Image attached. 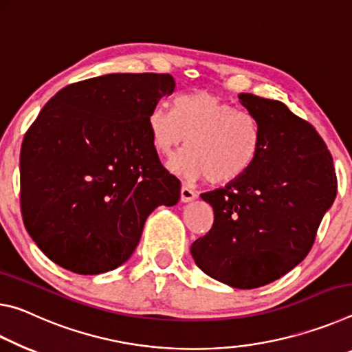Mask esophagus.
<instances>
[{"label": "esophagus", "mask_w": 352, "mask_h": 352, "mask_svg": "<svg viewBox=\"0 0 352 352\" xmlns=\"http://www.w3.org/2000/svg\"><path fill=\"white\" fill-rule=\"evenodd\" d=\"M197 198V192L192 187L188 186H182L181 187V201L182 203H190V201H193Z\"/></svg>", "instance_id": "34e87169"}]
</instances>
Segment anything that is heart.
Wrapping results in <instances>:
<instances>
[{
    "instance_id": "heart-1",
    "label": "heart",
    "mask_w": 352,
    "mask_h": 352,
    "mask_svg": "<svg viewBox=\"0 0 352 352\" xmlns=\"http://www.w3.org/2000/svg\"><path fill=\"white\" fill-rule=\"evenodd\" d=\"M154 148L165 155L187 145L173 162L187 179L209 177L212 184L237 181L256 162L261 129L254 118L207 91L176 98L175 109L157 102L148 113Z\"/></svg>"
}]
</instances>
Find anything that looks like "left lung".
I'll use <instances>...</instances> for the list:
<instances>
[{
  "label": "left lung",
  "mask_w": 352,
  "mask_h": 352,
  "mask_svg": "<svg viewBox=\"0 0 352 352\" xmlns=\"http://www.w3.org/2000/svg\"><path fill=\"white\" fill-rule=\"evenodd\" d=\"M261 129L256 162L237 181L201 193L214 226L192 245L203 272L250 290L282 278L309 254L337 197L332 155L312 124L284 102L240 94Z\"/></svg>",
  "instance_id": "8db88e82"
}]
</instances>
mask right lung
<instances>
[{"label": "right lung", "mask_w": 352, "mask_h": 352, "mask_svg": "<svg viewBox=\"0 0 352 352\" xmlns=\"http://www.w3.org/2000/svg\"><path fill=\"white\" fill-rule=\"evenodd\" d=\"M171 74L112 73L63 87L28 129L20 201L43 254L78 274L123 265L149 214L175 206L181 182L160 164L148 113Z\"/></svg>", "instance_id": "obj_1"}]
</instances>
